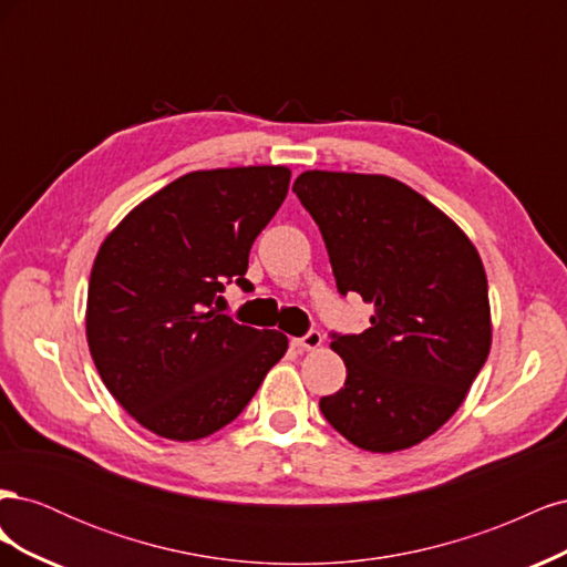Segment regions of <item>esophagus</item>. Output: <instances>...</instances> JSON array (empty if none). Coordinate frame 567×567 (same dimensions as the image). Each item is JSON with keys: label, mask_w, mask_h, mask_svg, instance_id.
<instances>
[{"label": "esophagus", "mask_w": 567, "mask_h": 567, "mask_svg": "<svg viewBox=\"0 0 567 567\" xmlns=\"http://www.w3.org/2000/svg\"><path fill=\"white\" fill-rule=\"evenodd\" d=\"M321 342H323V336L319 331H310L302 338H296L293 346L300 350H317V348H321Z\"/></svg>", "instance_id": "34e87169"}]
</instances>
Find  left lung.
Here are the masks:
<instances>
[{
  "instance_id": "8db88e82",
  "label": "left lung",
  "mask_w": 567,
  "mask_h": 567,
  "mask_svg": "<svg viewBox=\"0 0 567 567\" xmlns=\"http://www.w3.org/2000/svg\"><path fill=\"white\" fill-rule=\"evenodd\" d=\"M293 192L340 296L373 307L367 331L333 333L348 379L321 414L359 450L414 447L454 416L489 354L483 260L454 219L392 177L307 169Z\"/></svg>"
}]
</instances>
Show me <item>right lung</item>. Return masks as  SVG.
<instances>
[{
	"mask_svg": "<svg viewBox=\"0 0 567 567\" xmlns=\"http://www.w3.org/2000/svg\"><path fill=\"white\" fill-rule=\"evenodd\" d=\"M286 165L196 169L163 186L104 238L87 290L101 381L146 431L192 442L231 423L288 350L281 331L219 315L246 279L252 241L288 194Z\"/></svg>",
	"mask_w": 567,
	"mask_h": 567,
	"instance_id": "right-lung-1",
	"label": "right lung"
}]
</instances>
